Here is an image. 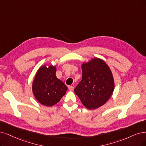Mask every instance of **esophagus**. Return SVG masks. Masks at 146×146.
Segmentation results:
<instances>
[{
	"label": "esophagus",
	"mask_w": 146,
	"mask_h": 146,
	"mask_svg": "<svg viewBox=\"0 0 146 146\" xmlns=\"http://www.w3.org/2000/svg\"><path fill=\"white\" fill-rule=\"evenodd\" d=\"M68 90L70 91H73L74 90V87L73 86H68Z\"/></svg>",
	"instance_id": "1"
}]
</instances>
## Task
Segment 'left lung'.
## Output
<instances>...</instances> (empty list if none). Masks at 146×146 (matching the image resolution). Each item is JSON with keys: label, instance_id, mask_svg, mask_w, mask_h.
<instances>
[{"label": "left lung", "instance_id": "obj_1", "mask_svg": "<svg viewBox=\"0 0 146 146\" xmlns=\"http://www.w3.org/2000/svg\"><path fill=\"white\" fill-rule=\"evenodd\" d=\"M82 78L74 89L82 104L88 110L99 108L105 104L114 90V80L108 64L94 58L81 65Z\"/></svg>", "mask_w": 146, "mask_h": 146}]
</instances>
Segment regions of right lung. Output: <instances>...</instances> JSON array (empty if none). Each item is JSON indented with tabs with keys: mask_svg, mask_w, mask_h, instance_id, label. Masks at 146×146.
I'll return each mask as SVG.
<instances>
[{
	"mask_svg": "<svg viewBox=\"0 0 146 146\" xmlns=\"http://www.w3.org/2000/svg\"><path fill=\"white\" fill-rule=\"evenodd\" d=\"M56 67L52 64L41 66L35 74L32 85L36 100L42 105L52 106L66 94L67 86L56 76Z\"/></svg>",
	"mask_w": 146,
	"mask_h": 146,
	"instance_id": "right-lung-1",
	"label": "right lung"
}]
</instances>
